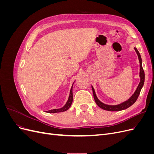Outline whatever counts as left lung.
I'll list each match as a JSON object with an SVG mask.
<instances>
[{"label":"left lung","instance_id":"8db88e82","mask_svg":"<svg viewBox=\"0 0 154 154\" xmlns=\"http://www.w3.org/2000/svg\"><path fill=\"white\" fill-rule=\"evenodd\" d=\"M134 49H135V51H136V52L137 54L139 60V63H140V72H139V74H139V76H140V78H141V82H140V83H139V84L137 88L136 92H134V94L131 96V97H130V99H128L127 101L123 102V103H121L118 105H106V104L101 103V102L98 99H97V97H96V94H95V91L94 90V88L92 87L93 96H94V98L96 103L97 105V106H100V108H101L102 109L105 110H109V111L123 110L126 109H128V107L132 106L137 100L138 97L139 96V94H140V92L141 91V88L144 85V70H143V66H142V60H141V55H140V54H139V51H137V49L136 48H135Z\"/></svg>","mask_w":154,"mask_h":154}]
</instances>
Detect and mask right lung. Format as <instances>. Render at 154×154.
Segmentation results:
<instances>
[{
	"label": "right lung",
	"instance_id": "1",
	"mask_svg": "<svg viewBox=\"0 0 154 154\" xmlns=\"http://www.w3.org/2000/svg\"><path fill=\"white\" fill-rule=\"evenodd\" d=\"M72 100H73V95H72V87L71 89V91H70V94L68 101H67L66 104L64 106H63L62 108L59 109H53V110H51L47 111V112L48 113H58V112H62L66 111L69 109V107L71 106V104L72 103Z\"/></svg>",
	"mask_w": 154,
	"mask_h": 154
}]
</instances>
